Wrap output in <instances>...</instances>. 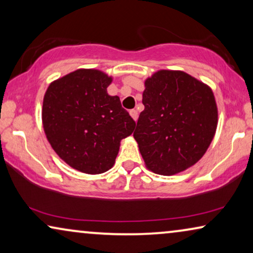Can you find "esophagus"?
I'll list each match as a JSON object with an SVG mask.
<instances>
[{
  "instance_id": "obj_1",
  "label": "esophagus",
  "mask_w": 253,
  "mask_h": 253,
  "mask_svg": "<svg viewBox=\"0 0 253 253\" xmlns=\"http://www.w3.org/2000/svg\"><path fill=\"white\" fill-rule=\"evenodd\" d=\"M130 116L132 117L134 121H137V119H138V112H137V110L136 109H131L130 110Z\"/></svg>"
}]
</instances>
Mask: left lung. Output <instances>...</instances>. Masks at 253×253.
Returning <instances> with one entry per match:
<instances>
[{
    "instance_id": "obj_1",
    "label": "left lung",
    "mask_w": 253,
    "mask_h": 253,
    "mask_svg": "<svg viewBox=\"0 0 253 253\" xmlns=\"http://www.w3.org/2000/svg\"><path fill=\"white\" fill-rule=\"evenodd\" d=\"M133 137L148 170L178 174L197 164L212 143L217 107L212 88L179 70H159L145 79Z\"/></svg>"
}]
</instances>
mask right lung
I'll return each instance as SVG.
<instances>
[{
	"label": "right lung",
	"instance_id": "obj_1",
	"mask_svg": "<svg viewBox=\"0 0 253 253\" xmlns=\"http://www.w3.org/2000/svg\"><path fill=\"white\" fill-rule=\"evenodd\" d=\"M113 78L78 69L51 82L43 96L42 126L50 146L76 170L102 174L115 164L121 140L136 123L107 87Z\"/></svg>",
	"mask_w": 253,
	"mask_h": 253
}]
</instances>
